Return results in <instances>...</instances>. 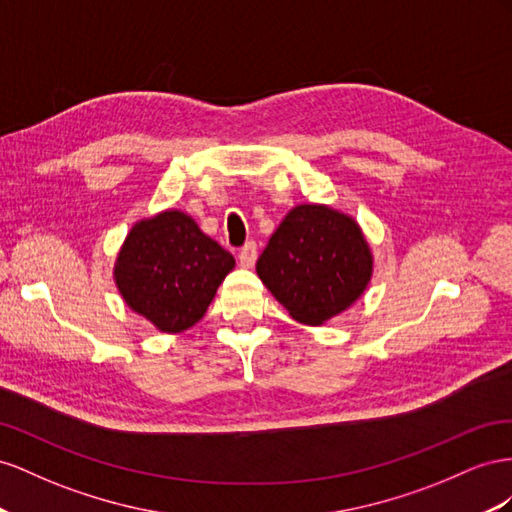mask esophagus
<instances>
[{"label": "esophagus", "instance_id": "1", "mask_svg": "<svg viewBox=\"0 0 512 512\" xmlns=\"http://www.w3.org/2000/svg\"><path fill=\"white\" fill-rule=\"evenodd\" d=\"M255 259H257V246L253 242H248L240 248L238 253V261L242 268H253L255 266Z\"/></svg>", "mask_w": 512, "mask_h": 512}]
</instances>
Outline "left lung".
Segmentation results:
<instances>
[{
	"label": "left lung",
	"instance_id": "1",
	"mask_svg": "<svg viewBox=\"0 0 512 512\" xmlns=\"http://www.w3.org/2000/svg\"><path fill=\"white\" fill-rule=\"evenodd\" d=\"M257 274L291 317L321 326L364 294L373 255L352 216L302 203L272 233L257 259Z\"/></svg>",
	"mask_w": 512,
	"mask_h": 512
}]
</instances>
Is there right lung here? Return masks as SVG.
<instances>
[{"mask_svg":"<svg viewBox=\"0 0 512 512\" xmlns=\"http://www.w3.org/2000/svg\"><path fill=\"white\" fill-rule=\"evenodd\" d=\"M233 266V255L191 216L165 210L128 231L113 276L130 309L156 330L178 334L206 315Z\"/></svg>","mask_w":512,"mask_h":512,"instance_id":"add662e5","label":"right lung"}]
</instances>
